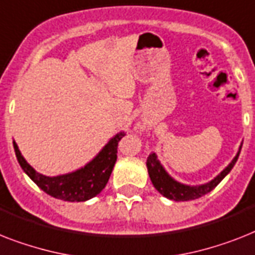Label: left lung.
Listing matches in <instances>:
<instances>
[{
    "label": "left lung",
    "instance_id": "left-lung-1",
    "mask_svg": "<svg viewBox=\"0 0 255 255\" xmlns=\"http://www.w3.org/2000/svg\"><path fill=\"white\" fill-rule=\"evenodd\" d=\"M240 150H241V148H240ZM240 150L237 153V156L233 158V161L225 167L224 170L221 171L220 174L211 182L202 186H187L174 181L165 171V169L161 166L160 161L157 160V156L154 153L149 154L148 158H146V167H148L150 181H152L153 186L156 187L157 191L162 194L163 196H166L167 199L175 200V202H186V200H194L198 199V198H202L210 191H212L223 181V178L232 170V167L235 166L236 161L240 156Z\"/></svg>",
    "mask_w": 255,
    "mask_h": 255
}]
</instances>
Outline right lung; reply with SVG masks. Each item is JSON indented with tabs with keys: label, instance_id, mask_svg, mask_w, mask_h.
Segmentation results:
<instances>
[{
	"label": "right lung",
	"instance_id": "1",
	"mask_svg": "<svg viewBox=\"0 0 255 255\" xmlns=\"http://www.w3.org/2000/svg\"><path fill=\"white\" fill-rule=\"evenodd\" d=\"M123 136H126V133L119 132L115 137L111 138L109 144L98 153V156L86 166L59 177H45L39 174L20 154L15 141H13V145L20 167L45 194L65 202H85L98 195L107 185L114 165L117 162L118 144Z\"/></svg>",
	"mask_w": 255,
	"mask_h": 255
}]
</instances>
